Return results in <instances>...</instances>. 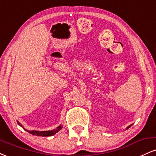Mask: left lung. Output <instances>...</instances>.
Returning <instances> with one entry per match:
<instances>
[{
  "mask_svg": "<svg viewBox=\"0 0 156 156\" xmlns=\"http://www.w3.org/2000/svg\"><path fill=\"white\" fill-rule=\"evenodd\" d=\"M129 127H130V126H129ZM129 127H128V128H129Z\"/></svg>",
  "mask_w": 156,
  "mask_h": 156,
  "instance_id": "left-lung-1",
  "label": "left lung"
}]
</instances>
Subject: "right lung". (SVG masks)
Here are the masks:
<instances>
[{
	"instance_id": "1",
	"label": "right lung",
	"mask_w": 156,
	"mask_h": 156,
	"mask_svg": "<svg viewBox=\"0 0 156 156\" xmlns=\"http://www.w3.org/2000/svg\"><path fill=\"white\" fill-rule=\"evenodd\" d=\"M18 124L20 125V126H22L20 123L18 122ZM62 129V126H58V128H56L55 130H48V131H37V130H27V131L29 133L31 134H33V135H36V136H53L55 135V133H57V132L58 131V130H60Z\"/></svg>"
}]
</instances>
